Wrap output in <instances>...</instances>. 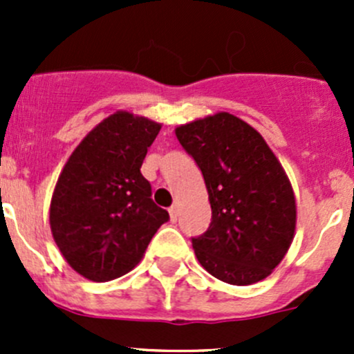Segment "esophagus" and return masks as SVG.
I'll use <instances>...</instances> for the list:
<instances>
[{
  "label": "esophagus",
  "instance_id": "1",
  "mask_svg": "<svg viewBox=\"0 0 354 354\" xmlns=\"http://www.w3.org/2000/svg\"><path fill=\"white\" fill-rule=\"evenodd\" d=\"M178 214H180V205L178 203H174V205L169 207V216H171V221H176L178 219Z\"/></svg>",
  "mask_w": 354,
  "mask_h": 354
}]
</instances>
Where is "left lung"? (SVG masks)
<instances>
[{
	"label": "left lung",
	"mask_w": 354,
	"mask_h": 354,
	"mask_svg": "<svg viewBox=\"0 0 354 354\" xmlns=\"http://www.w3.org/2000/svg\"><path fill=\"white\" fill-rule=\"evenodd\" d=\"M174 131L202 171L212 209L209 230L192 238L200 266L236 286L266 279L296 227L295 194L281 162L234 114H212Z\"/></svg>",
	"instance_id": "obj_1"
}]
</instances>
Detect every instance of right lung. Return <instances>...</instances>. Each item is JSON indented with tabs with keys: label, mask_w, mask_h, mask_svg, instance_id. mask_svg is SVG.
Segmentation results:
<instances>
[{
	"label": "right lung",
	"mask_w": 354,
	"mask_h": 354,
	"mask_svg": "<svg viewBox=\"0 0 354 354\" xmlns=\"http://www.w3.org/2000/svg\"><path fill=\"white\" fill-rule=\"evenodd\" d=\"M160 123L128 111L102 120L66 160L49 207L51 233L73 270L95 283L130 272L169 219L140 167Z\"/></svg>",
	"instance_id": "1"
}]
</instances>
